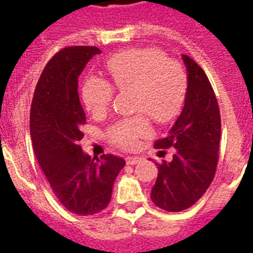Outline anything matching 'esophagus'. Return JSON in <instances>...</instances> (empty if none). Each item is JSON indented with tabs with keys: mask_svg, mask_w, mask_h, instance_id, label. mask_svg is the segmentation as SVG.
Segmentation results:
<instances>
[{
	"mask_svg": "<svg viewBox=\"0 0 253 253\" xmlns=\"http://www.w3.org/2000/svg\"><path fill=\"white\" fill-rule=\"evenodd\" d=\"M140 162H142V158H139V156H128V158H126V163L128 166H136Z\"/></svg>",
	"mask_w": 253,
	"mask_h": 253,
	"instance_id": "34e87169",
	"label": "esophagus"
}]
</instances>
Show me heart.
Returning <instances> with one entry per match:
<instances>
[{"label": "heart", "instance_id": "1", "mask_svg": "<svg viewBox=\"0 0 253 253\" xmlns=\"http://www.w3.org/2000/svg\"><path fill=\"white\" fill-rule=\"evenodd\" d=\"M111 84L101 77H89L83 86V101L93 115L103 114L110 105L114 87L132 90V107L143 111L113 123L107 136L125 150H134L151 132L147 114L159 123L170 122L184 103L188 79L180 61L167 57L159 48H130L107 59Z\"/></svg>", "mask_w": 253, "mask_h": 253}]
</instances>
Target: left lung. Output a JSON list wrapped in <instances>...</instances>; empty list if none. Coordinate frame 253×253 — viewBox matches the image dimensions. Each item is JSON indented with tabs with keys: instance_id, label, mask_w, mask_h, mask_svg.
<instances>
[{
	"instance_id": "1",
	"label": "left lung",
	"mask_w": 253,
	"mask_h": 253,
	"mask_svg": "<svg viewBox=\"0 0 253 253\" xmlns=\"http://www.w3.org/2000/svg\"><path fill=\"white\" fill-rule=\"evenodd\" d=\"M188 72L184 109L166 138L155 148L166 155L172 148L170 162L156 164L158 178L151 200L167 211H182L194 205L211 184L220 140V113L215 93L206 73L192 57L182 55Z\"/></svg>"
}]
</instances>
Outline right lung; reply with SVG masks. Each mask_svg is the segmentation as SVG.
I'll return each mask as SVG.
<instances>
[{
	"instance_id": "1",
	"label": "right lung",
	"mask_w": 253,
	"mask_h": 253,
	"mask_svg": "<svg viewBox=\"0 0 253 253\" xmlns=\"http://www.w3.org/2000/svg\"><path fill=\"white\" fill-rule=\"evenodd\" d=\"M101 49L65 47L43 69L34 93L30 132L34 151L60 204L77 215L107 208L114 181L126 162L114 155L91 159L80 146L86 123L79 98V76Z\"/></svg>"
}]
</instances>
